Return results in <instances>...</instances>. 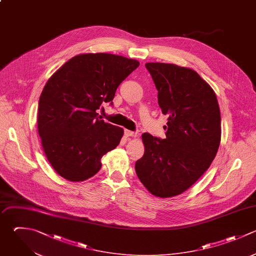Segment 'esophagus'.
Segmentation results:
<instances>
[{
    "label": "esophagus",
    "mask_w": 256,
    "mask_h": 256,
    "mask_svg": "<svg viewBox=\"0 0 256 256\" xmlns=\"http://www.w3.org/2000/svg\"><path fill=\"white\" fill-rule=\"evenodd\" d=\"M124 133L127 137H136L137 136V133L135 131H130V130H127V129L124 130Z\"/></svg>",
    "instance_id": "esophagus-1"
}]
</instances>
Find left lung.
Wrapping results in <instances>:
<instances>
[{
	"instance_id": "left-lung-1",
	"label": "left lung",
	"mask_w": 256,
	"mask_h": 256,
	"mask_svg": "<svg viewBox=\"0 0 256 256\" xmlns=\"http://www.w3.org/2000/svg\"><path fill=\"white\" fill-rule=\"evenodd\" d=\"M168 116L166 138L142 134L144 155L135 171L155 196L172 197L194 184L208 169L220 143V111L211 87L193 70L174 64L146 63Z\"/></svg>"
}]
</instances>
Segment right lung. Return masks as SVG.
<instances>
[{
	"label": "right lung",
	"mask_w": 256,
	"mask_h": 256,
	"mask_svg": "<svg viewBox=\"0 0 256 256\" xmlns=\"http://www.w3.org/2000/svg\"><path fill=\"white\" fill-rule=\"evenodd\" d=\"M139 66L136 60L97 53L66 62L46 83L39 100L38 132L48 161L70 181H84L101 168V158L118 146L123 129L99 119L113 105L119 85Z\"/></svg>",
	"instance_id": "add662e5"
}]
</instances>
